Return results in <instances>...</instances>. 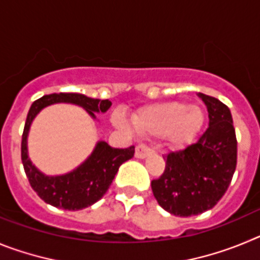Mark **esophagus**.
Here are the masks:
<instances>
[{
  "instance_id": "obj_1",
  "label": "esophagus",
  "mask_w": 260,
  "mask_h": 260,
  "mask_svg": "<svg viewBox=\"0 0 260 260\" xmlns=\"http://www.w3.org/2000/svg\"><path fill=\"white\" fill-rule=\"evenodd\" d=\"M151 153H152V150H151L150 147H147L146 144H139L135 148V157L138 158H144L148 155H151Z\"/></svg>"
}]
</instances>
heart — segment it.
Instances as JSON below:
<instances>
[{"instance_id":"obj_1","label":"heart","mask_w":260,"mask_h":260,"mask_svg":"<svg viewBox=\"0 0 260 260\" xmlns=\"http://www.w3.org/2000/svg\"><path fill=\"white\" fill-rule=\"evenodd\" d=\"M203 112L197 105L168 102L143 108L133 117L135 128L143 135H167L173 146L192 141L203 123ZM117 123L125 126V119L117 117Z\"/></svg>"}]
</instances>
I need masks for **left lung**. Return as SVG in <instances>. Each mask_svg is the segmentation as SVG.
<instances>
[{
  "label": "left lung",
  "mask_w": 260,
  "mask_h": 260,
  "mask_svg": "<svg viewBox=\"0 0 260 260\" xmlns=\"http://www.w3.org/2000/svg\"><path fill=\"white\" fill-rule=\"evenodd\" d=\"M207 107V130L185 150L165 156V171L151 182L157 203L187 217L213 208L228 190L237 165V139L229 108L199 93Z\"/></svg>",
  "instance_id": "obj_1"
}]
</instances>
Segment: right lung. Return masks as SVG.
Wrapping results in <instances>:
<instances>
[{
    "label": "right lung",
    "instance_id": "1",
    "mask_svg": "<svg viewBox=\"0 0 260 260\" xmlns=\"http://www.w3.org/2000/svg\"><path fill=\"white\" fill-rule=\"evenodd\" d=\"M56 103H70L84 108L92 118L93 113L107 112L112 103L109 100L87 98L82 93H50L38 99L27 114L22 135V162L31 187L45 203L53 207L78 211L92 206L108 191L119 165L134 156V146L128 148H113L107 142H99L95 150L83 164L70 173L62 176H45L32 164L27 151V137L32 121L43 108Z\"/></svg>",
    "mask_w": 260,
    "mask_h": 260
}]
</instances>
